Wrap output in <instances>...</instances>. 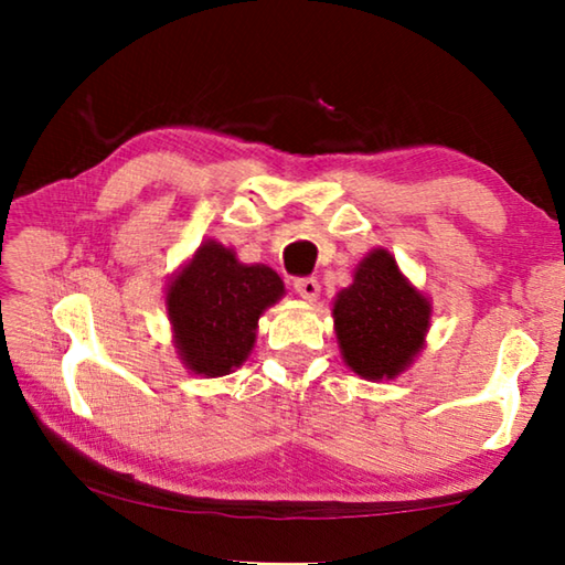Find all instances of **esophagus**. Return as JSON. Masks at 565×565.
<instances>
[{
	"mask_svg": "<svg viewBox=\"0 0 565 565\" xmlns=\"http://www.w3.org/2000/svg\"><path fill=\"white\" fill-rule=\"evenodd\" d=\"M294 291L299 294L301 299L313 301L319 296L321 286H319L317 279H313V276H296V279H294Z\"/></svg>",
	"mask_w": 565,
	"mask_h": 565,
	"instance_id": "esophagus-1",
	"label": "esophagus"
}]
</instances>
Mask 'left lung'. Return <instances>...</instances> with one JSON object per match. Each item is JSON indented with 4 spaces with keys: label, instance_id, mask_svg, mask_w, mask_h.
Listing matches in <instances>:
<instances>
[{
    "label": "left lung",
    "instance_id": "1",
    "mask_svg": "<svg viewBox=\"0 0 565 565\" xmlns=\"http://www.w3.org/2000/svg\"><path fill=\"white\" fill-rule=\"evenodd\" d=\"M428 301L384 248L371 252L333 303L343 359L363 379H394L424 347Z\"/></svg>",
    "mask_w": 565,
    "mask_h": 565
}]
</instances>
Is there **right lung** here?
Returning <instances> with one entry per match:
<instances>
[{
  "mask_svg": "<svg viewBox=\"0 0 565 565\" xmlns=\"http://www.w3.org/2000/svg\"><path fill=\"white\" fill-rule=\"evenodd\" d=\"M281 294L284 284L269 266L238 264L232 248L216 242L199 246L167 294L181 361L212 379L242 366L259 317Z\"/></svg>",
  "mask_w": 565,
  "mask_h": 565,
  "instance_id": "right-lung-1",
  "label": "right lung"
}]
</instances>
